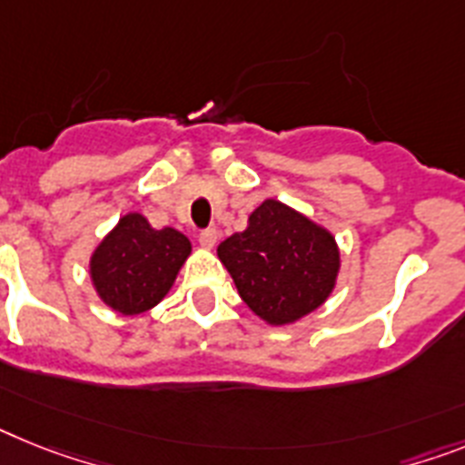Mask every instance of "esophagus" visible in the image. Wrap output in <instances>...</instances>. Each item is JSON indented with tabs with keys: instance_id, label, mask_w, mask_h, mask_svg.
<instances>
[{
	"instance_id": "1",
	"label": "esophagus",
	"mask_w": 465,
	"mask_h": 465,
	"mask_svg": "<svg viewBox=\"0 0 465 465\" xmlns=\"http://www.w3.org/2000/svg\"><path fill=\"white\" fill-rule=\"evenodd\" d=\"M198 243H201L203 248H213V245L217 243V232H214V229H203V232L198 233Z\"/></svg>"
}]
</instances>
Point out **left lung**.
Segmentation results:
<instances>
[{"mask_svg":"<svg viewBox=\"0 0 465 465\" xmlns=\"http://www.w3.org/2000/svg\"><path fill=\"white\" fill-rule=\"evenodd\" d=\"M217 255L245 305L276 326L317 310L341 267L333 236L279 201H264L248 229L222 241Z\"/></svg>","mask_w":465,"mask_h":465,"instance_id":"left-lung-1","label":"left lung"}]
</instances>
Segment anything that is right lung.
<instances>
[{
  "instance_id": "add662e5",
  "label": "right lung",
  "mask_w": 465,
  "mask_h": 465,
  "mask_svg": "<svg viewBox=\"0 0 465 465\" xmlns=\"http://www.w3.org/2000/svg\"><path fill=\"white\" fill-rule=\"evenodd\" d=\"M189 252L177 229H153L142 214H124L94 252V286L115 312L139 314L165 298Z\"/></svg>"
}]
</instances>
